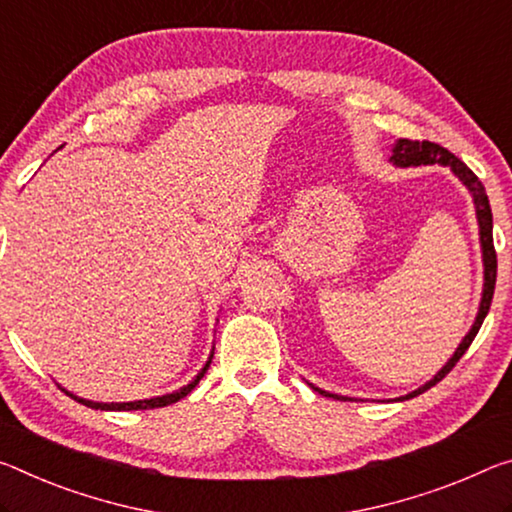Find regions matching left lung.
Returning a JSON list of instances; mask_svg holds the SVG:
<instances>
[{"instance_id":"1","label":"left lung","mask_w":512,"mask_h":512,"mask_svg":"<svg viewBox=\"0 0 512 512\" xmlns=\"http://www.w3.org/2000/svg\"><path fill=\"white\" fill-rule=\"evenodd\" d=\"M394 166L399 168H408V166H433V164H440L451 168V173L458 177L462 182V186L469 191V196L474 200V209H476V221H478V239H481V253H483V294H481V305H478V312H476V319L472 323V328L465 337H462V342L458 344L456 353L451 355L449 360H446L444 367L435 373V376L424 383L421 387H417L415 392L399 396L396 401H408L412 396H419L421 392H426V389H431L435 383H440V380L449 373L453 367H456V362L465 355V351L469 348V344L474 342L478 328L483 326V319L488 316L490 310V303H492V294H494V282H497V253H494V243H492V209H490V200H488V193H485V186L481 184V180L469 170L462 161L456 157V154H451L446 148L431 141H408V139H399L394 143L392 148V157H389ZM316 392L323 394V396H330V399H337V401H353L351 396H339V394H332L326 392V389L316 387L312 383H307Z\"/></svg>"}]
</instances>
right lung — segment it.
Returning <instances> with one entry per match:
<instances>
[{
	"label": "right lung",
	"instance_id": "right-lung-1",
	"mask_svg": "<svg viewBox=\"0 0 512 512\" xmlns=\"http://www.w3.org/2000/svg\"><path fill=\"white\" fill-rule=\"evenodd\" d=\"M212 358H214V348H212V353H209V358H207V362H205V367H202V369L198 371V376L193 378L189 385H184V387H180V389H175V392L164 394V396H154V399L127 401V403H100V401H88V399H81V396L68 392V389H63V387H61V389H63V392H66L68 396H72V399H75V401L84 403V405H88V408H95V410H150V408H164V405L177 403L180 399H184V396L189 394L191 389L200 383V378L205 376L207 369H209V364H212Z\"/></svg>",
	"mask_w": 512,
	"mask_h": 512
}]
</instances>
